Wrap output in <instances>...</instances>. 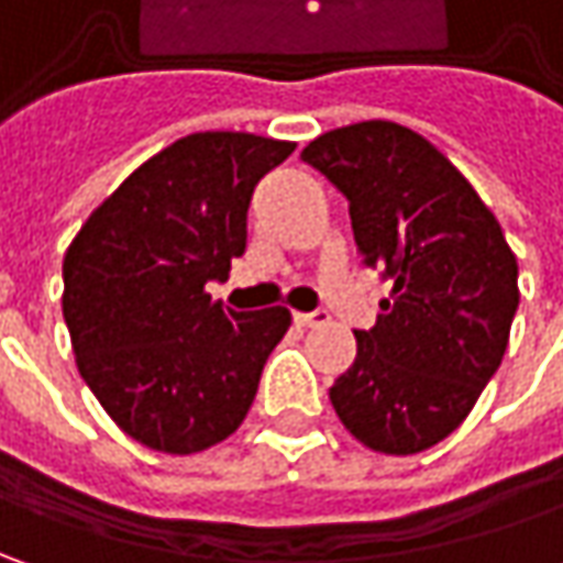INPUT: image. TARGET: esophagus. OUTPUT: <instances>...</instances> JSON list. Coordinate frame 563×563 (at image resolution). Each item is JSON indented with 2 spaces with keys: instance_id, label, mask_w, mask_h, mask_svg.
<instances>
[{
  "instance_id": "esophagus-1",
  "label": "esophagus",
  "mask_w": 563,
  "mask_h": 563,
  "mask_svg": "<svg viewBox=\"0 0 563 563\" xmlns=\"http://www.w3.org/2000/svg\"><path fill=\"white\" fill-rule=\"evenodd\" d=\"M332 316L325 313V310H313V313H294V322L297 325H303V329H316V325H325Z\"/></svg>"
}]
</instances>
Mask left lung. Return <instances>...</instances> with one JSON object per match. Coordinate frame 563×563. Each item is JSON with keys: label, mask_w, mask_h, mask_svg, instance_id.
<instances>
[{"label": "left lung", "mask_w": 563, "mask_h": 563, "mask_svg": "<svg viewBox=\"0 0 563 563\" xmlns=\"http://www.w3.org/2000/svg\"><path fill=\"white\" fill-rule=\"evenodd\" d=\"M351 203L369 269L391 300L357 335L354 366L329 398L338 420L382 454H420L448 439L501 366L520 303L517 256L464 175L417 131L360 121L303 146Z\"/></svg>", "instance_id": "1"}]
</instances>
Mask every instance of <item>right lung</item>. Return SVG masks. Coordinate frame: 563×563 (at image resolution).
I'll list each match as a JSON object with an SVG mask.
<instances>
[{
  "mask_svg": "<svg viewBox=\"0 0 563 563\" xmlns=\"http://www.w3.org/2000/svg\"><path fill=\"white\" fill-rule=\"evenodd\" d=\"M291 153L241 131L181 137L131 172L65 253L77 369L134 442L197 454L247 417L291 313H234L206 285L247 250L253 187Z\"/></svg>",
  "mask_w": 563,
  "mask_h": 563,
  "instance_id": "right-lung-1",
  "label": "right lung"
}]
</instances>
